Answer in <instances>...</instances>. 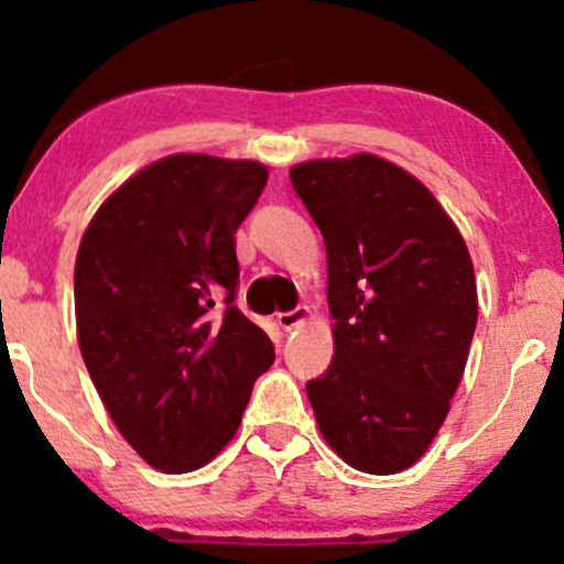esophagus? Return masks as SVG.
<instances>
[{
	"mask_svg": "<svg viewBox=\"0 0 564 564\" xmlns=\"http://www.w3.org/2000/svg\"><path fill=\"white\" fill-rule=\"evenodd\" d=\"M310 318V310L307 307H296L291 310V313H278V326L283 328V332H294V328H300L304 321Z\"/></svg>",
	"mask_w": 564,
	"mask_h": 564,
	"instance_id": "esophagus-1",
	"label": "esophagus"
}]
</instances>
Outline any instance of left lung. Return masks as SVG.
<instances>
[{
  "mask_svg": "<svg viewBox=\"0 0 564 564\" xmlns=\"http://www.w3.org/2000/svg\"><path fill=\"white\" fill-rule=\"evenodd\" d=\"M328 257L334 360L307 381L323 440L352 469L398 475L451 411L477 326L464 236L422 180L355 153L289 170Z\"/></svg>",
  "mask_w": 564,
  "mask_h": 564,
  "instance_id": "1",
  "label": "left lung"
}]
</instances>
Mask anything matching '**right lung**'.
Listing matches in <instances>:
<instances>
[{
	"instance_id": "obj_1",
	"label": "right lung",
	"mask_w": 564,
	"mask_h": 564,
	"mask_svg": "<svg viewBox=\"0 0 564 564\" xmlns=\"http://www.w3.org/2000/svg\"><path fill=\"white\" fill-rule=\"evenodd\" d=\"M268 183L251 159L172 153L100 204L74 270L84 366L116 430L166 475L209 464L275 360L232 304L236 230Z\"/></svg>"
}]
</instances>
